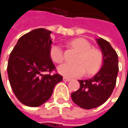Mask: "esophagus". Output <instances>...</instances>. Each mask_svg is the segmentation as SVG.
Wrapping results in <instances>:
<instances>
[{
    "instance_id": "34e87169",
    "label": "esophagus",
    "mask_w": 128,
    "mask_h": 128,
    "mask_svg": "<svg viewBox=\"0 0 128 128\" xmlns=\"http://www.w3.org/2000/svg\"><path fill=\"white\" fill-rule=\"evenodd\" d=\"M63 80H64V82H70L71 79L70 78H66V77H64L63 78Z\"/></svg>"
}]
</instances>
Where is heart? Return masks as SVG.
I'll use <instances>...</instances> for the list:
<instances>
[{"instance_id":"b5f03b06","label":"heart","mask_w":128,"mask_h":128,"mask_svg":"<svg viewBox=\"0 0 128 128\" xmlns=\"http://www.w3.org/2000/svg\"><path fill=\"white\" fill-rule=\"evenodd\" d=\"M70 44L78 54L75 58L76 63H64L58 67L61 75L67 78H76L84 75L85 71L88 75H92L99 70L103 63V54L100 50L92 48L89 41L82 38L72 40ZM50 56L56 63L60 64L64 61L63 50L58 44L51 46Z\"/></svg>"}]
</instances>
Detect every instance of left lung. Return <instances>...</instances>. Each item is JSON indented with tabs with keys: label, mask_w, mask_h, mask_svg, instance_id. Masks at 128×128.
<instances>
[{
	"label": "left lung",
	"mask_w": 128,
	"mask_h": 128,
	"mask_svg": "<svg viewBox=\"0 0 128 128\" xmlns=\"http://www.w3.org/2000/svg\"><path fill=\"white\" fill-rule=\"evenodd\" d=\"M96 42L103 54L101 70L90 79L78 80L80 88L71 94L75 104L84 109H92L103 104L111 96L118 72V55L110 44L99 38Z\"/></svg>",
	"instance_id": "8db88e82"
}]
</instances>
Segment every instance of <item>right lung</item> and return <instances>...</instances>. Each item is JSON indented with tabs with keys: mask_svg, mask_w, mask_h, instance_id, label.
Masks as SVG:
<instances>
[{
	"mask_svg": "<svg viewBox=\"0 0 128 128\" xmlns=\"http://www.w3.org/2000/svg\"><path fill=\"white\" fill-rule=\"evenodd\" d=\"M51 31L40 28L18 39L7 65L9 81L17 98L29 107H38L52 96L63 78L58 73L44 74L56 70L50 56Z\"/></svg>",
	"mask_w": 128,
	"mask_h": 128,
	"instance_id": "right-lung-1",
	"label": "right lung"
}]
</instances>
